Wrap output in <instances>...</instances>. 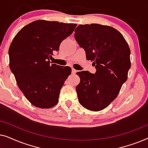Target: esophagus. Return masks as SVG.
Here are the masks:
<instances>
[{
	"mask_svg": "<svg viewBox=\"0 0 148 148\" xmlns=\"http://www.w3.org/2000/svg\"><path fill=\"white\" fill-rule=\"evenodd\" d=\"M72 73H73V74H75V73H77V71L76 69H75L74 68H72Z\"/></svg>",
	"mask_w": 148,
	"mask_h": 148,
	"instance_id": "34e87169",
	"label": "esophagus"
}]
</instances>
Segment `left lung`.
<instances>
[{"label":"left lung","mask_w":148,"mask_h":148,"mask_svg":"<svg viewBox=\"0 0 148 148\" xmlns=\"http://www.w3.org/2000/svg\"><path fill=\"white\" fill-rule=\"evenodd\" d=\"M75 38L93 62L95 73L77 72L76 87L79 104L92 111L106 108L118 96L128 77L131 50L123 36L115 28L98 23L79 25Z\"/></svg>","instance_id":"obj_1"}]
</instances>
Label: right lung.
<instances>
[{
	"mask_svg": "<svg viewBox=\"0 0 148 148\" xmlns=\"http://www.w3.org/2000/svg\"><path fill=\"white\" fill-rule=\"evenodd\" d=\"M76 26L36 20L14 37L9 49L10 69L20 90L34 106L50 108L58 102L60 91L71 68L50 64V59Z\"/></svg>",
	"mask_w": 148,
	"mask_h": 148,
	"instance_id": "1",
	"label": "right lung"
}]
</instances>
